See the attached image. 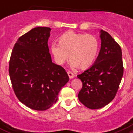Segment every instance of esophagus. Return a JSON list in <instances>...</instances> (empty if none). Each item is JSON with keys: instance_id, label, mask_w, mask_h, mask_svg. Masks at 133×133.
<instances>
[{"instance_id": "esophagus-1", "label": "esophagus", "mask_w": 133, "mask_h": 133, "mask_svg": "<svg viewBox=\"0 0 133 133\" xmlns=\"http://www.w3.org/2000/svg\"><path fill=\"white\" fill-rule=\"evenodd\" d=\"M68 75L69 78H70V79H73V78L75 77V75H74V74H73L72 72H70V71H68Z\"/></svg>"}]
</instances>
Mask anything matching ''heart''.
Here are the masks:
<instances>
[{
	"label": "heart",
	"instance_id": "b5f03b06",
	"mask_svg": "<svg viewBox=\"0 0 133 133\" xmlns=\"http://www.w3.org/2000/svg\"><path fill=\"white\" fill-rule=\"evenodd\" d=\"M58 44H52L50 50L58 64L62 65L69 58L73 67L87 69L94 63L99 52V42L91 34L69 31L58 38Z\"/></svg>",
	"mask_w": 133,
	"mask_h": 133
}]
</instances>
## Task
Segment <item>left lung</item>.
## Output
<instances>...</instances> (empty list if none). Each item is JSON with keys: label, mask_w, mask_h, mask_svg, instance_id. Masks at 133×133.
Returning a JSON list of instances; mask_svg holds the SVG:
<instances>
[{"label": "left lung", "mask_w": 133, "mask_h": 133, "mask_svg": "<svg viewBox=\"0 0 133 133\" xmlns=\"http://www.w3.org/2000/svg\"><path fill=\"white\" fill-rule=\"evenodd\" d=\"M100 38L101 49L95 63L77 76L83 83L79 101L90 109L103 108L113 100L124 73L120 46L102 30Z\"/></svg>", "instance_id": "1"}]
</instances>
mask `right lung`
Wrapping results in <instances>:
<instances>
[{"instance_id": "right-lung-1", "label": "right lung", "mask_w": 133, "mask_h": 133, "mask_svg": "<svg viewBox=\"0 0 133 133\" xmlns=\"http://www.w3.org/2000/svg\"><path fill=\"white\" fill-rule=\"evenodd\" d=\"M50 31V28L37 27L21 36L9 61V77L15 95L35 110H45L53 105L69 81L65 69L52 62L48 45Z\"/></svg>"}]
</instances>
